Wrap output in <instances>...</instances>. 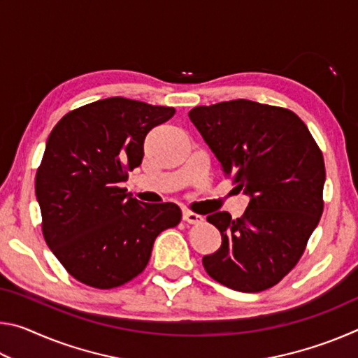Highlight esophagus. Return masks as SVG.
I'll return each instance as SVG.
<instances>
[{"mask_svg": "<svg viewBox=\"0 0 358 358\" xmlns=\"http://www.w3.org/2000/svg\"><path fill=\"white\" fill-rule=\"evenodd\" d=\"M183 221L187 224H201L203 221V217L197 213H192L189 210L183 211Z\"/></svg>", "mask_w": 358, "mask_h": 358, "instance_id": "esophagus-1", "label": "esophagus"}]
</instances>
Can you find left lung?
<instances>
[{
    "instance_id": "8db88e82",
    "label": "left lung",
    "mask_w": 358,
    "mask_h": 358,
    "mask_svg": "<svg viewBox=\"0 0 358 358\" xmlns=\"http://www.w3.org/2000/svg\"><path fill=\"white\" fill-rule=\"evenodd\" d=\"M187 115L224 177L250 196L237 220L227 211L207 216L222 243L202 259L203 268L238 292L273 287L299 262L322 216V151L289 108L235 99L194 107Z\"/></svg>"
}]
</instances>
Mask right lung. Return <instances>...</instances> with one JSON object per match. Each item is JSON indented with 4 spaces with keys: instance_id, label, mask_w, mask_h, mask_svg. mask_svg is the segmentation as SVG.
Masks as SVG:
<instances>
[{
    "instance_id": "1",
    "label": "right lung",
    "mask_w": 358,
    "mask_h": 358,
    "mask_svg": "<svg viewBox=\"0 0 358 358\" xmlns=\"http://www.w3.org/2000/svg\"><path fill=\"white\" fill-rule=\"evenodd\" d=\"M173 107L107 98L66 113L36 172L45 243L77 281L112 289L147 266L157 235L178 226V205L143 203L120 185L142 164L143 141Z\"/></svg>"
}]
</instances>
